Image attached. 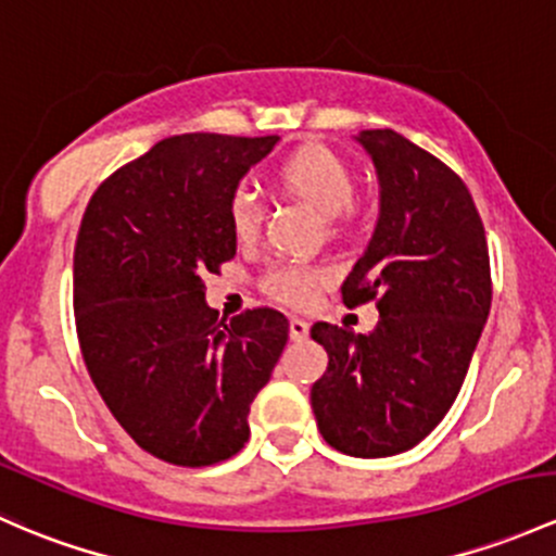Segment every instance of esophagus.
I'll list each match as a JSON object with an SVG mask.
<instances>
[{
  "label": "esophagus",
  "instance_id": "34e87169",
  "mask_svg": "<svg viewBox=\"0 0 556 556\" xmlns=\"http://www.w3.org/2000/svg\"><path fill=\"white\" fill-rule=\"evenodd\" d=\"M290 338H293V341H306L308 323H303V319H298V317L290 319Z\"/></svg>",
  "mask_w": 556,
  "mask_h": 556
}]
</instances>
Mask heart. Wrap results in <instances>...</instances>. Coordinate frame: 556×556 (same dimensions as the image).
Instances as JSON below:
<instances>
[{
    "label": "heart",
    "mask_w": 556,
    "mask_h": 556,
    "mask_svg": "<svg viewBox=\"0 0 556 556\" xmlns=\"http://www.w3.org/2000/svg\"><path fill=\"white\" fill-rule=\"evenodd\" d=\"M274 189L282 197L303 202L319 218L327 220L330 229H338L341 215L354 202V175L346 162L327 146L306 143L285 154L271 170ZM231 237L239 244H250L258 237L261 207L248 191H237L226 207ZM325 282V271L319 268H277L268 274L266 288L285 303H306L314 288Z\"/></svg>",
    "instance_id": "1"
}]
</instances>
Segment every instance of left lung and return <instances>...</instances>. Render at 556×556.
Returning <instances> with one entry per match:
<instances>
[{"instance_id":"8db88e82","label":"left lung","mask_w":556,"mask_h":556,"mask_svg":"<svg viewBox=\"0 0 556 556\" xmlns=\"http://www.w3.org/2000/svg\"><path fill=\"white\" fill-rule=\"evenodd\" d=\"M381 186L378 224L343 282V303L376 301L367 336L317 323L327 370L312 386L319 434L354 458L416 447L445 418L488 323L490 258L469 189L394 130L354 136Z\"/></svg>"}]
</instances>
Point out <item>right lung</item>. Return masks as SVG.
Listing matches in <instances>:
<instances>
[{"label":"right lung","instance_id":"right-lung-1","mask_svg":"<svg viewBox=\"0 0 556 556\" xmlns=\"http://www.w3.org/2000/svg\"><path fill=\"white\" fill-rule=\"evenodd\" d=\"M277 143L165 138L103 180L81 218L74 314L87 372L122 429L167 464L237 455L288 343V319L274 308L218 323L202 282L237 255L226 207Z\"/></svg>","mask_w":556,"mask_h":556}]
</instances>
